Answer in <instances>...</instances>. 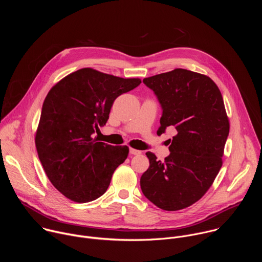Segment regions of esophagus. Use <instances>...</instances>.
<instances>
[{
  "instance_id": "obj_1",
  "label": "esophagus",
  "mask_w": 262,
  "mask_h": 262,
  "mask_svg": "<svg viewBox=\"0 0 262 262\" xmlns=\"http://www.w3.org/2000/svg\"><path fill=\"white\" fill-rule=\"evenodd\" d=\"M129 154L133 155V156H139L141 155L142 152L140 150H137V149H134V148H129Z\"/></svg>"
}]
</instances>
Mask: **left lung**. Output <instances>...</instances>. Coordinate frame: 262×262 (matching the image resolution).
Returning a JSON list of instances; mask_svg holds the SVG:
<instances>
[{
    "label": "left lung",
    "instance_id": "8db88e82",
    "mask_svg": "<svg viewBox=\"0 0 262 262\" xmlns=\"http://www.w3.org/2000/svg\"><path fill=\"white\" fill-rule=\"evenodd\" d=\"M162 108L159 135L177 134L164 162L146 152L149 168L140 179L144 196L158 207L175 211L189 207L211 186L223 161L229 120L215 83L204 74L176 68L146 78Z\"/></svg>",
    "mask_w": 262,
    "mask_h": 262
}]
</instances>
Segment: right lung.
<instances>
[{"label":"right lung","instance_id":"1","mask_svg":"<svg viewBox=\"0 0 262 262\" xmlns=\"http://www.w3.org/2000/svg\"><path fill=\"white\" fill-rule=\"evenodd\" d=\"M140 84V79L82 68L48 93L35 144L47 176L66 198L86 203L107 190L112 175L128 156V147L98 142L93 134L106 123L114 100Z\"/></svg>","mask_w":262,"mask_h":262}]
</instances>
